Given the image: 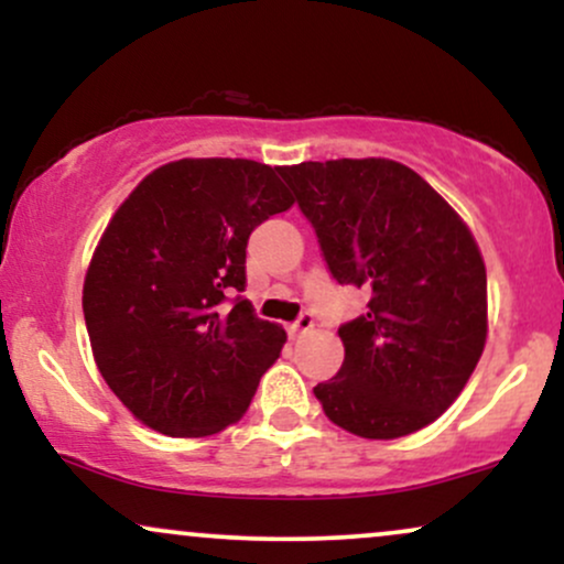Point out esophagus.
Masks as SVG:
<instances>
[{"mask_svg": "<svg viewBox=\"0 0 564 564\" xmlns=\"http://www.w3.org/2000/svg\"><path fill=\"white\" fill-rule=\"evenodd\" d=\"M313 326H315L313 315H310V313H302L300 318H296V321L291 323V326H289V334H291V336H296V334H304V332H310V328H313Z\"/></svg>", "mask_w": 564, "mask_h": 564, "instance_id": "esophagus-1", "label": "esophagus"}]
</instances>
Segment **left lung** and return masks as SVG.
Masks as SVG:
<instances>
[{
	"label": "left lung",
	"mask_w": 564,
	"mask_h": 564,
	"mask_svg": "<svg viewBox=\"0 0 564 564\" xmlns=\"http://www.w3.org/2000/svg\"><path fill=\"white\" fill-rule=\"evenodd\" d=\"M339 286L368 313L339 326L345 364L315 387L341 430L411 435L464 390L488 334V278L462 217L390 159L304 161L278 170Z\"/></svg>",
	"instance_id": "left-lung-1"
}]
</instances>
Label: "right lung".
<instances>
[{"instance_id":"1","label":"right lung","mask_w":564,"mask_h":564,"mask_svg":"<svg viewBox=\"0 0 564 564\" xmlns=\"http://www.w3.org/2000/svg\"><path fill=\"white\" fill-rule=\"evenodd\" d=\"M294 198L249 159H183L119 206L84 278V323L102 379L170 437L238 422L286 332L254 315L246 243Z\"/></svg>"}]
</instances>
